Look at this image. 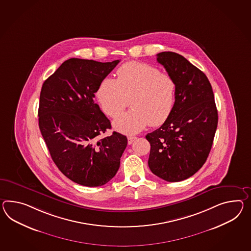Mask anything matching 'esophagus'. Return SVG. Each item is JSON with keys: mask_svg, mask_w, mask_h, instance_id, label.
<instances>
[{"mask_svg": "<svg viewBox=\"0 0 251 251\" xmlns=\"http://www.w3.org/2000/svg\"><path fill=\"white\" fill-rule=\"evenodd\" d=\"M137 139V137H135V136H128V143L130 145L133 141H135Z\"/></svg>", "mask_w": 251, "mask_h": 251, "instance_id": "34e87169", "label": "esophagus"}]
</instances>
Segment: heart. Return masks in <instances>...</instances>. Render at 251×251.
Masks as SVG:
<instances>
[{"mask_svg":"<svg viewBox=\"0 0 251 251\" xmlns=\"http://www.w3.org/2000/svg\"><path fill=\"white\" fill-rule=\"evenodd\" d=\"M118 78H105L97 97L102 110L118 118L129 105L132 109L114 122L123 133L132 134L149 124L159 126L171 115L175 101L176 83L171 75L147 63L131 61L117 71Z\"/></svg>","mask_w":251,"mask_h":251,"instance_id":"obj_1","label":"heart"}]
</instances>
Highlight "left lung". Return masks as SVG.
I'll use <instances>...</instances> for the list:
<instances>
[{"label":"left lung","mask_w":251,"mask_h":251,"mask_svg":"<svg viewBox=\"0 0 251 251\" xmlns=\"http://www.w3.org/2000/svg\"><path fill=\"white\" fill-rule=\"evenodd\" d=\"M157 61L176 83L171 115L158 129L146 135L153 174L170 182L194 175L206 162L218 126V110L207 76L183 56L172 51Z\"/></svg>","instance_id":"8db88e82"}]
</instances>
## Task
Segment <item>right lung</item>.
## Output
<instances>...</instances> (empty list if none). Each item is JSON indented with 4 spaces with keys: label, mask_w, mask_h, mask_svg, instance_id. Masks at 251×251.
<instances>
[{
    "label": "right lung",
    "mask_w": 251,
    "mask_h": 251,
    "mask_svg": "<svg viewBox=\"0 0 251 251\" xmlns=\"http://www.w3.org/2000/svg\"><path fill=\"white\" fill-rule=\"evenodd\" d=\"M119 60L100 62L72 58L43 82L39 128L58 169L75 183L99 187L116 175L127 137L111 128L94 97Z\"/></svg>",
    "instance_id": "add662e5"
}]
</instances>
